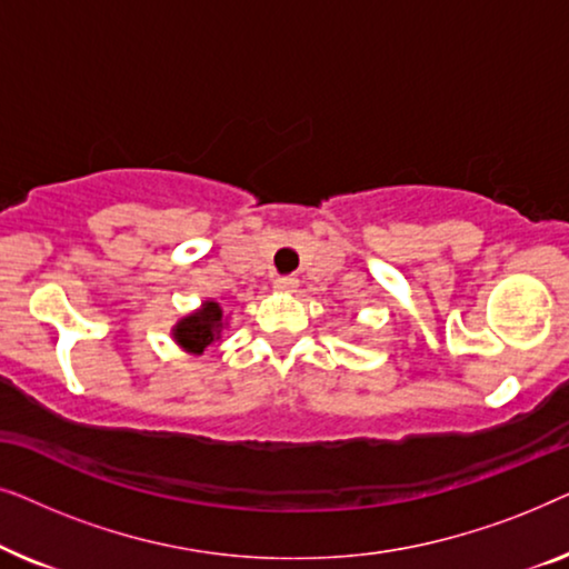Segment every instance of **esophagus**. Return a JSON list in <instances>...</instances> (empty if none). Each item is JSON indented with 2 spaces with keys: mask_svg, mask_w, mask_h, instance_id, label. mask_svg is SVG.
Segmentation results:
<instances>
[{
  "mask_svg": "<svg viewBox=\"0 0 569 569\" xmlns=\"http://www.w3.org/2000/svg\"><path fill=\"white\" fill-rule=\"evenodd\" d=\"M274 287L279 292H295L298 290V277H277Z\"/></svg>",
  "mask_w": 569,
  "mask_h": 569,
  "instance_id": "obj_1",
  "label": "esophagus"
}]
</instances>
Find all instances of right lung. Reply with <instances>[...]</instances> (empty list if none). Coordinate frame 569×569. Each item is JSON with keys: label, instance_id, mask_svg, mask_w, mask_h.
<instances>
[{"label": "right lung", "instance_id": "right-lung-1", "mask_svg": "<svg viewBox=\"0 0 569 569\" xmlns=\"http://www.w3.org/2000/svg\"><path fill=\"white\" fill-rule=\"evenodd\" d=\"M228 329V316L220 300H204L197 310L178 318L170 337L186 355L201 357L209 347H217L222 341V331Z\"/></svg>", "mask_w": 569, "mask_h": 569}]
</instances>
